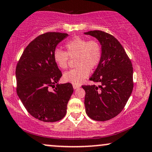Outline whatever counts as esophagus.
<instances>
[{
	"label": "esophagus",
	"instance_id": "esophagus-1",
	"mask_svg": "<svg viewBox=\"0 0 152 152\" xmlns=\"http://www.w3.org/2000/svg\"><path fill=\"white\" fill-rule=\"evenodd\" d=\"M80 87L79 85H76V84H73V88H74V89H77Z\"/></svg>",
	"mask_w": 152,
	"mask_h": 152
}]
</instances>
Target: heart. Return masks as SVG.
Returning <instances> with one entry per match:
<instances>
[{"label": "heart", "instance_id": "heart-1", "mask_svg": "<svg viewBox=\"0 0 152 152\" xmlns=\"http://www.w3.org/2000/svg\"><path fill=\"white\" fill-rule=\"evenodd\" d=\"M66 51L56 48L53 52V59L56 65L62 69H67L69 57L75 58L77 67L64 73L63 78L66 82L79 85L89 75L90 70L98 66L102 60V48L99 41H88L86 38L76 36L65 45Z\"/></svg>", "mask_w": 152, "mask_h": 152}]
</instances>
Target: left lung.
<instances>
[{"label": "left lung", "instance_id": "obj_1", "mask_svg": "<svg viewBox=\"0 0 152 152\" xmlns=\"http://www.w3.org/2000/svg\"><path fill=\"white\" fill-rule=\"evenodd\" d=\"M84 34L97 38L102 48V60L90 78L99 85L82 86L86 92V113L96 121H107L121 112L132 94V64L112 35L102 31H90Z\"/></svg>", "mask_w": 152, "mask_h": 152}]
</instances>
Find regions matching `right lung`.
<instances>
[{"mask_svg": "<svg viewBox=\"0 0 152 152\" xmlns=\"http://www.w3.org/2000/svg\"><path fill=\"white\" fill-rule=\"evenodd\" d=\"M68 36L60 32L40 35L28 45L17 64V94L28 112L40 121L62 119L74 92L71 83H58L62 74L53 59L56 47ZM51 87H55L53 91Z\"/></svg>", "mask_w": 152, "mask_h": 152, "instance_id": "add662e5", "label": "right lung"}]
</instances>
